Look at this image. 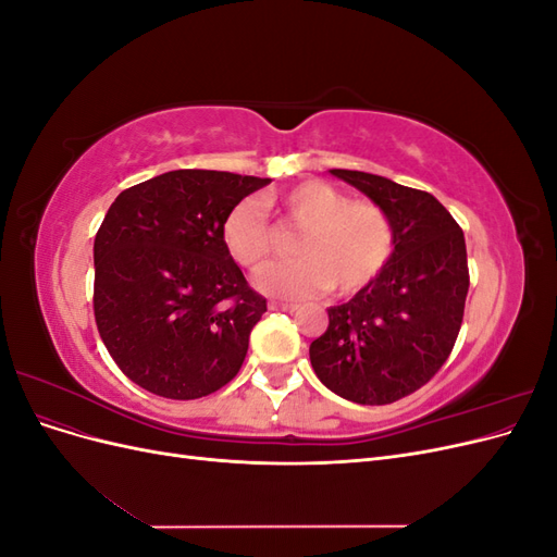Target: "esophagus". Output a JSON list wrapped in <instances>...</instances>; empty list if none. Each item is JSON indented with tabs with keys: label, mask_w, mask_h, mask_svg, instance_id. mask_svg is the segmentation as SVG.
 Masks as SVG:
<instances>
[{
	"label": "esophagus",
	"mask_w": 557,
	"mask_h": 557,
	"mask_svg": "<svg viewBox=\"0 0 557 557\" xmlns=\"http://www.w3.org/2000/svg\"><path fill=\"white\" fill-rule=\"evenodd\" d=\"M269 309H272V311H285V313H293V311H297L299 307H297V305H283V301H269Z\"/></svg>",
	"instance_id": "esophagus-1"
}]
</instances>
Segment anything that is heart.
<instances>
[{
	"label": "heart",
	"instance_id": "b5f03b06",
	"mask_svg": "<svg viewBox=\"0 0 557 557\" xmlns=\"http://www.w3.org/2000/svg\"><path fill=\"white\" fill-rule=\"evenodd\" d=\"M264 207H278L301 230L293 262L274 264L258 276V288L272 297L299 299L332 288L352 295L372 283L395 248V227L376 201L348 199L325 181H305L283 195H267ZM244 199L223 223V244L242 267L258 272L276 252L267 211Z\"/></svg>",
	"mask_w": 557,
	"mask_h": 557
}]
</instances>
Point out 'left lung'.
Here are the masks:
<instances>
[{"mask_svg":"<svg viewBox=\"0 0 557 557\" xmlns=\"http://www.w3.org/2000/svg\"><path fill=\"white\" fill-rule=\"evenodd\" d=\"M330 174L391 215L395 248L372 283L327 309L311 367L344 399L393 404L440 372L458 339L469 290L465 234L430 193L367 172Z\"/></svg>","mask_w":557,"mask_h":557,"instance_id":"left-lung-1","label":"left lung"}]
</instances>
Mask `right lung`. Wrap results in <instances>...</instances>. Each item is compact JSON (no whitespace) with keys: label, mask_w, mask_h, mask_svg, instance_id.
<instances>
[{"label":"right lung","mask_w":557,"mask_h":557,"mask_svg":"<svg viewBox=\"0 0 557 557\" xmlns=\"http://www.w3.org/2000/svg\"><path fill=\"white\" fill-rule=\"evenodd\" d=\"M269 178L176 170L123 190L95 237V320L144 391L197 399L244 364L267 299L248 288L223 223Z\"/></svg>","instance_id":"1"}]
</instances>
